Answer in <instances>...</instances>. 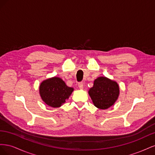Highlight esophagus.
<instances>
[{
  "label": "esophagus",
  "mask_w": 155,
  "mask_h": 155,
  "mask_svg": "<svg viewBox=\"0 0 155 155\" xmlns=\"http://www.w3.org/2000/svg\"><path fill=\"white\" fill-rule=\"evenodd\" d=\"M83 82H79V83H78V87H79V88H80V89H83Z\"/></svg>",
  "instance_id": "1"
}]
</instances>
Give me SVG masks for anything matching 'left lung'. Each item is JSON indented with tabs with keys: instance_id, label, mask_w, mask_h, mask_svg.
<instances>
[{
	"instance_id": "left-lung-1",
	"label": "left lung",
	"mask_w": 155,
	"mask_h": 155,
	"mask_svg": "<svg viewBox=\"0 0 155 155\" xmlns=\"http://www.w3.org/2000/svg\"><path fill=\"white\" fill-rule=\"evenodd\" d=\"M88 94L94 106L100 109H107L118 99L120 88L116 81L106 77H99L94 81Z\"/></svg>"
}]
</instances>
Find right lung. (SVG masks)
I'll return each instance as SVG.
<instances>
[{"label":"right lung","instance_id":"1","mask_svg":"<svg viewBox=\"0 0 155 155\" xmlns=\"http://www.w3.org/2000/svg\"><path fill=\"white\" fill-rule=\"evenodd\" d=\"M74 91L68 87L62 79L53 77L44 80L39 86L41 99L46 105L54 108L61 106Z\"/></svg>","mask_w":155,"mask_h":155}]
</instances>
